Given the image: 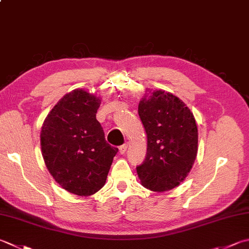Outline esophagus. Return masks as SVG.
Here are the masks:
<instances>
[{
    "mask_svg": "<svg viewBox=\"0 0 249 249\" xmlns=\"http://www.w3.org/2000/svg\"><path fill=\"white\" fill-rule=\"evenodd\" d=\"M127 148H128V144H127V143H124V144L120 145V148H119L120 153H121V154H124V153L126 152V150H127Z\"/></svg>",
    "mask_w": 249,
    "mask_h": 249,
    "instance_id": "1",
    "label": "esophagus"
}]
</instances>
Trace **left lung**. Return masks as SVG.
Segmentation results:
<instances>
[{"label":"left lung","instance_id":"left-lung-1","mask_svg":"<svg viewBox=\"0 0 249 249\" xmlns=\"http://www.w3.org/2000/svg\"><path fill=\"white\" fill-rule=\"evenodd\" d=\"M148 147L137 174L142 186L164 192L179 186L197 153V127L188 107L170 92L153 91L138 107Z\"/></svg>","mask_w":249,"mask_h":249}]
</instances>
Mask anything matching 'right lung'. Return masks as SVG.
Masks as SVG:
<instances>
[{
  "instance_id": "right-lung-1",
  "label": "right lung",
  "mask_w": 249,
  "mask_h": 249,
  "mask_svg": "<svg viewBox=\"0 0 249 249\" xmlns=\"http://www.w3.org/2000/svg\"><path fill=\"white\" fill-rule=\"evenodd\" d=\"M100 99L83 89L63 96L44 121L41 147L47 169L70 193L89 196L104 187L119 149L107 142L96 113Z\"/></svg>"
}]
</instances>
